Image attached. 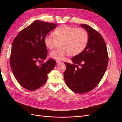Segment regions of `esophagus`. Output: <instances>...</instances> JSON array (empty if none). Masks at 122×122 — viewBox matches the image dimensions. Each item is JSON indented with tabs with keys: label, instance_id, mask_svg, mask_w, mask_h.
Returning <instances> with one entry per match:
<instances>
[{
	"label": "esophagus",
	"instance_id": "1",
	"mask_svg": "<svg viewBox=\"0 0 122 122\" xmlns=\"http://www.w3.org/2000/svg\"><path fill=\"white\" fill-rule=\"evenodd\" d=\"M61 62V61H59V60H56V64H59V63H60V62Z\"/></svg>",
	"mask_w": 122,
	"mask_h": 122
}]
</instances>
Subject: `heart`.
Wrapping results in <instances>:
<instances>
[{
    "mask_svg": "<svg viewBox=\"0 0 122 122\" xmlns=\"http://www.w3.org/2000/svg\"><path fill=\"white\" fill-rule=\"evenodd\" d=\"M87 32L83 28H76L67 25L57 27L53 34L46 35L44 39L45 46L52 49L56 45L57 41H61L60 47L50 52V56L55 60H62L70 53L77 55L86 48L88 42Z\"/></svg>",
    "mask_w": 122,
    "mask_h": 122,
    "instance_id": "heart-1",
    "label": "heart"
}]
</instances>
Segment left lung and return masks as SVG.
Wrapping results in <instances>:
<instances>
[{"instance_id": "left-lung-1", "label": "left lung", "mask_w": 122, "mask_h": 122, "mask_svg": "<svg viewBox=\"0 0 122 122\" xmlns=\"http://www.w3.org/2000/svg\"><path fill=\"white\" fill-rule=\"evenodd\" d=\"M87 31V45L83 51L72 58L73 64L65 62L64 79L67 86L76 93L93 90L100 81L107 69V50L102 36L86 24H81Z\"/></svg>"}]
</instances>
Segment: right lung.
I'll return each instance as SVG.
<instances>
[{"mask_svg":"<svg viewBox=\"0 0 122 122\" xmlns=\"http://www.w3.org/2000/svg\"><path fill=\"white\" fill-rule=\"evenodd\" d=\"M57 25L54 23L36 20L17 35L12 44L10 65L16 79L23 87L35 91L43 86L48 74L55 66V61L45 60L47 49L44 42L45 36Z\"/></svg>","mask_w":122,"mask_h":122,"instance_id":"1","label":"right lung"}]
</instances>
